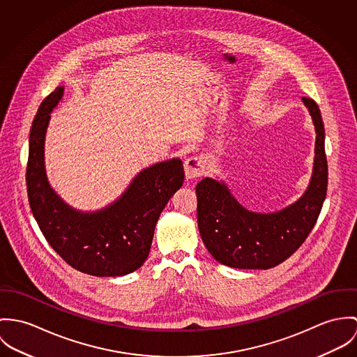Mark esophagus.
Returning a JSON list of instances; mask_svg holds the SVG:
<instances>
[{
    "instance_id": "esophagus-1",
    "label": "esophagus",
    "mask_w": 357,
    "mask_h": 357,
    "mask_svg": "<svg viewBox=\"0 0 357 357\" xmlns=\"http://www.w3.org/2000/svg\"><path fill=\"white\" fill-rule=\"evenodd\" d=\"M205 172V159L202 156H193L185 161V174L188 179L202 176Z\"/></svg>"
}]
</instances>
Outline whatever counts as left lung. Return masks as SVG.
<instances>
[{
  "instance_id": "1",
  "label": "left lung",
  "mask_w": 357,
  "mask_h": 357,
  "mask_svg": "<svg viewBox=\"0 0 357 357\" xmlns=\"http://www.w3.org/2000/svg\"><path fill=\"white\" fill-rule=\"evenodd\" d=\"M317 130L311 183L293 205L275 213H255L231 196L225 183L205 178L196 186L199 234L222 264L241 270H268L289 259L317 223L327 192L324 127L317 102L303 97Z\"/></svg>"
}]
</instances>
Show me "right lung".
<instances>
[{
  "label": "right lung",
  "mask_w": 357,
  "mask_h": 357,
  "mask_svg": "<svg viewBox=\"0 0 357 357\" xmlns=\"http://www.w3.org/2000/svg\"><path fill=\"white\" fill-rule=\"evenodd\" d=\"M63 96L56 87L40 104L30 131L27 195L40 231L73 268L94 277H121L149 256L155 227L168 199L183 185L179 159L144 169L124 195L96 213H80L50 189L43 167V139L52 109Z\"/></svg>",
  "instance_id": "right-lung-1"
}]
</instances>
